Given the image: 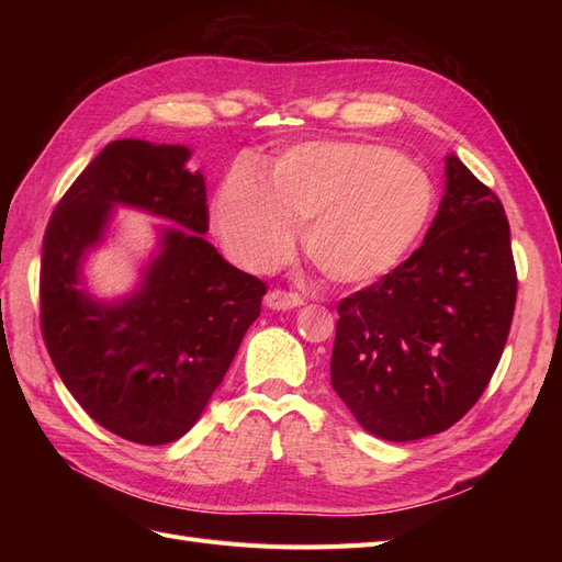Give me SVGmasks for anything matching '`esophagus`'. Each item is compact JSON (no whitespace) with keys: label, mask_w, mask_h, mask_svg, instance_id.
<instances>
[{"label":"esophagus","mask_w":562,"mask_h":562,"mask_svg":"<svg viewBox=\"0 0 562 562\" xmlns=\"http://www.w3.org/2000/svg\"><path fill=\"white\" fill-rule=\"evenodd\" d=\"M267 307L269 310H279V312H285V310H295V307H302L304 304V297L300 293H293V291H281V288H274V291H269L267 297Z\"/></svg>","instance_id":"obj_1"}]
</instances>
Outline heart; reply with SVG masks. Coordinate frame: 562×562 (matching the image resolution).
Wrapping results in <instances>:
<instances>
[{
    "label": "heart",
    "instance_id": "heart-1",
    "mask_svg": "<svg viewBox=\"0 0 562 562\" xmlns=\"http://www.w3.org/2000/svg\"><path fill=\"white\" fill-rule=\"evenodd\" d=\"M431 176L394 149L359 140L295 145L271 182L234 171L217 190L213 223L248 269H269L293 250L297 223L307 260L335 283H368L394 269L427 227Z\"/></svg>",
    "mask_w": 562,
    "mask_h": 562
}]
</instances>
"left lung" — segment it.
Listing matches in <instances>:
<instances>
[{
    "label": "left lung",
    "instance_id": "1",
    "mask_svg": "<svg viewBox=\"0 0 562 562\" xmlns=\"http://www.w3.org/2000/svg\"><path fill=\"white\" fill-rule=\"evenodd\" d=\"M518 295L499 196L454 155L422 246L337 304L330 384L370 434L417 440L450 429L483 396Z\"/></svg>",
    "mask_w": 562,
    "mask_h": 562
}]
</instances>
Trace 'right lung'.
Wrapping results in <instances>:
<instances>
[{"label":"right lung","mask_w":562,"mask_h":562,"mask_svg":"<svg viewBox=\"0 0 562 562\" xmlns=\"http://www.w3.org/2000/svg\"><path fill=\"white\" fill-rule=\"evenodd\" d=\"M187 159L182 145L110 143L63 194L42 244L40 323L50 361L100 427L140 446L173 443L194 427L267 293L201 236L206 180L187 171ZM114 202L186 229L165 233L138 294L100 305L76 288L78 262Z\"/></svg>","instance_id":"obj_1"}]
</instances>
